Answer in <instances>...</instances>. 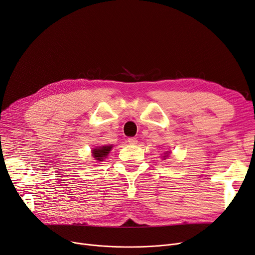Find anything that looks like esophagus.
I'll list each match as a JSON object with an SVG mask.
<instances>
[{
  "label": "esophagus",
  "mask_w": 255,
  "mask_h": 255,
  "mask_svg": "<svg viewBox=\"0 0 255 255\" xmlns=\"http://www.w3.org/2000/svg\"><path fill=\"white\" fill-rule=\"evenodd\" d=\"M128 142L129 144H137V142H138V140H137V138H135V137H130V138H128Z\"/></svg>",
  "instance_id": "esophagus-1"
}]
</instances>
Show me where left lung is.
Wrapping results in <instances>:
<instances>
[{"label":"left lung","mask_w":255,"mask_h":255,"mask_svg":"<svg viewBox=\"0 0 255 255\" xmlns=\"http://www.w3.org/2000/svg\"><path fill=\"white\" fill-rule=\"evenodd\" d=\"M164 157H165V156H164Z\"/></svg>","instance_id":"1"}]
</instances>
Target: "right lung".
<instances>
[{
    "mask_svg": "<svg viewBox=\"0 0 255 255\" xmlns=\"http://www.w3.org/2000/svg\"><path fill=\"white\" fill-rule=\"evenodd\" d=\"M112 149V145H106V146H103V147H98V148H95L92 150V154H93V157L95 158V160H98V161H103L110 152V150Z\"/></svg>",
    "mask_w": 255,
    "mask_h": 255,
    "instance_id": "1",
    "label": "right lung"
}]
</instances>
